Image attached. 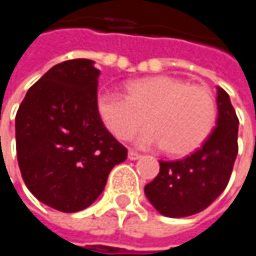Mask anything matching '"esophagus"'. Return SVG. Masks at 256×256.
Wrapping results in <instances>:
<instances>
[{
	"instance_id": "34e87169",
	"label": "esophagus",
	"mask_w": 256,
	"mask_h": 256,
	"mask_svg": "<svg viewBox=\"0 0 256 256\" xmlns=\"http://www.w3.org/2000/svg\"><path fill=\"white\" fill-rule=\"evenodd\" d=\"M140 157H142V156H140L139 152H136V151H133V150L128 151V158H130V160H139Z\"/></svg>"
}]
</instances>
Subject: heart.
<instances>
[{"instance_id":"heart-1","label":"heart","mask_w":256,"mask_h":256,"mask_svg":"<svg viewBox=\"0 0 256 256\" xmlns=\"http://www.w3.org/2000/svg\"><path fill=\"white\" fill-rule=\"evenodd\" d=\"M96 108L104 124L118 139H128L146 116L150 128L138 136V144L164 146L172 156L197 150L216 120V102L208 87L170 76L133 80L126 86V94L102 92Z\"/></svg>"}]
</instances>
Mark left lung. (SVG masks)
Returning a JSON list of instances; mask_svg holds the SVG:
<instances>
[{"mask_svg": "<svg viewBox=\"0 0 256 256\" xmlns=\"http://www.w3.org/2000/svg\"><path fill=\"white\" fill-rule=\"evenodd\" d=\"M216 128L188 157L160 160V172L145 185L150 203L164 216L184 218L204 210L226 190L237 157L238 118L228 93L218 87Z\"/></svg>", "mask_w": 256, "mask_h": 256, "instance_id": "8db88e82", "label": "left lung"}]
</instances>
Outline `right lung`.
Returning <instances> with one entry per match:
<instances>
[{"instance_id":"1","label":"right lung","mask_w":256,"mask_h":256,"mask_svg":"<svg viewBox=\"0 0 256 256\" xmlns=\"http://www.w3.org/2000/svg\"><path fill=\"white\" fill-rule=\"evenodd\" d=\"M90 59L54 65L26 93L16 114V151L28 190L66 214L88 208L111 169L128 158L96 108L99 70Z\"/></svg>"}]
</instances>
